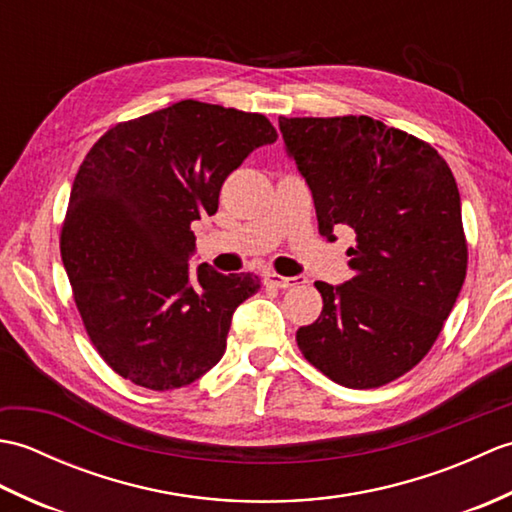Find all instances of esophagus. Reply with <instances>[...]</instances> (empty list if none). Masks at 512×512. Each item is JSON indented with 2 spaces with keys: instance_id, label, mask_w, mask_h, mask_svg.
Masks as SVG:
<instances>
[{
  "instance_id": "esophagus-1",
  "label": "esophagus",
  "mask_w": 512,
  "mask_h": 512,
  "mask_svg": "<svg viewBox=\"0 0 512 512\" xmlns=\"http://www.w3.org/2000/svg\"><path fill=\"white\" fill-rule=\"evenodd\" d=\"M266 284L275 286V288H292V286L306 284V277H284V275H277V273H268Z\"/></svg>"
}]
</instances>
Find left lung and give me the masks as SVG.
Segmentation results:
<instances>
[{
	"label": "left lung",
	"instance_id": "left-lung-1",
	"mask_svg": "<svg viewBox=\"0 0 512 512\" xmlns=\"http://www.w3.org/2000/svg\"><path fill=\"white\" fill-rule=\"evenodd\" d=\"M306 178L319 233H356L354 277L317 281L319 319L297 330L308 361L352 389L387 385L436 343L466 277L460 191L447 162L416 136L369 116L279 118Z\"/></svg>",
	"mask_w": 512,
	"mask_h": 512
}]
</instances>
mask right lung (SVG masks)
<instances>
[{
  "instance_id": "1",
  "label": "right lung",
  "mask_w": 512,
  "mask_h": 512,
  "mask_svg": "<svg viewBox=\"0 0 512 512\" xmlns=\"http://www.w3.org/2000/svg\"><path fill=\"white\" fill-rule=\"evenodd\" d=\"M277 140L262 114L180 101L99 138L76 173L61 259L103 361L134 385H191L220 361L253 273H191V222L213 215L224 180Z\"/></svg>"
}]
</instances>
